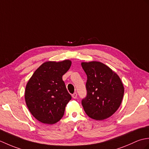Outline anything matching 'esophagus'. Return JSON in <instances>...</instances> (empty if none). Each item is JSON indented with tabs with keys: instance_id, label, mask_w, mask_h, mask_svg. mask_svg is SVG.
I'll use <instances>...</instances> for the list:
<instances>
[{
	"instance_id": "obj_1",
	"label": "esophagus",
	"mask_w": 149,
	"mask_h": 149,
	"mask_svg": "<svg viewBox=\"0 0 149 149\" xmlns=\"http://www.w3.org/2000/svg\"><path fill=\"white\" fill-rule=\"evenodd\" d=\"M72 98H74V99H77V92H74V94H72Z\"/></svg>"
}]
</instances>
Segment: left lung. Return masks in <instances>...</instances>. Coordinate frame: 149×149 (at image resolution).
I'll return each instance as SVG.
<instances>
[{
    "instance_id": "left-lung-1",
    "label": "left lung",
    "mask_w": 149,
    "mask_h": 149,
    "mask_svg": "<svg viewBox=\"0 0 149 149\" xmlns=\"http://www.w3.org/2000/svg\"><path fill=\"white\" fill-rule=\"evenodd\" d=\"M81 66L87 76V95L81 100L86 114L97 120L110 117L123 98L124 88L119 77L100 62H82Z\"/></svg>"
}]
</instances>
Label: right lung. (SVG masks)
Wrapping results in <instances>:
<instances>
[{
  "label": "right lung",
  "mask_w": 149,
  "mask_h": 149,
  "mask_svg": "<svg viewBox=\"0 0 149 149\" xmlns=\"http://www.w3.org/2000/svg\"><path fill=\"white\" fill-rule=\"evenodd\" d=\"M71 65L69 60L46 62L36 69L26 85V104L33 116L42 123L54 124L63 117L71 95L62 77Z\"/></svg>",
  "instance_id": "obj_1"
}]
</instances>
